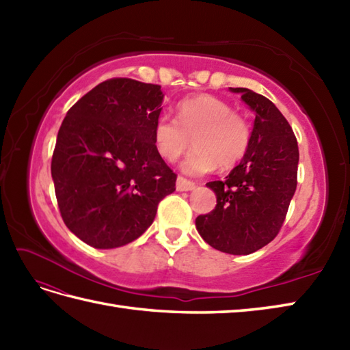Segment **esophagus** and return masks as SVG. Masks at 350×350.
<instances>
[{"instance_id":"esophagus-1","label":"esophagus","mask_w":350,"mask_h":350,"mask_svg":"<svg viewBox=\"0 0 350 350\" xmlns=\"http://www.w3.org/2000/svg\"><path fill=\"white\" fill-rule=\"evenodd\" d=\"M194 188H196V183L194 182L187 180L182 176L177 177V180H176V189L177 191H192Z\"/></svg>"}]
</instances>
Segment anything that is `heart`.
<instances>
[{
  "label": "heart",
  "mask_w": 350,
  "mask_h": 350,
  "mask_svg": "<svg viewBox=\"0 0 350 350\" xmlns=\"http://www.w3.org/2000/svg\"><path fill=\"white\" fill-rule=\"evenodd\" d=\"M251 129L243 116L234 113L226 100L211 94L183 99L176 108V118L161 116L153 126V144L162 159L174 162L196 148L180 163L183 173L202 176L218 165L228 170L247 153Z\"/></svg>",
  "instance_id": "b5f03b06"
}]
</instances>
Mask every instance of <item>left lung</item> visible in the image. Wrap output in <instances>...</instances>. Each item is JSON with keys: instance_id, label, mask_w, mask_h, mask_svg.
<instances>
[{"instance_id": "8db88e82", "label": "left lung", "mask_w": 350, "mask_h": 350, "mask_svg": "<svg viewBox=\"0 0 350 350\" xmlns=\"http://www.w3.org/2000/svg\"><path fill=\"white\" fill-rule=\"evenodd\" d=\"M230 92L241 94L256 116L250 147L226 180L206 183L217 206L197 217L196 227L212 248L247 256L278 234L296 191L299 150L288 122L269 99L250 88Z\"/></svg>"}]
</instances>
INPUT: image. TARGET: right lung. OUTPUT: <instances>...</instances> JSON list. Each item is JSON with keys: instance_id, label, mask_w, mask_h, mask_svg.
I'll list each match as a JSON object with an SVG mask.
<instances>
[{"instance_id": "add662e5", "label": "right lung", "mask_w": 350, "mask_h": 350, "mask_svg": "<svg viewBox=\"0 0 350 350\" xmlns=\"http://www.w3.org/2000/svg\"><path fill=\"white\" fill-rule=\"evenodd\" d=\"M161 85L103 81L73 105L60 126L51 174L62 218L98 250L135 241L152 226L176 174L156 152L153 126Z\"/></svg>"}]
</instances>
